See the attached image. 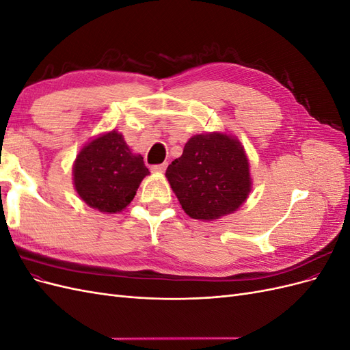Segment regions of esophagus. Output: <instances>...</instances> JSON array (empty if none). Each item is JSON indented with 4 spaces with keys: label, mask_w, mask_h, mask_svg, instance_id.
Returning <instances> with one entry per match:
<instances>
[{
    "label": "esophagus",
    "mask_w": 350,
    "mask_h": 350,
    "mask_svg": "<svg viewBox=\"0 0 350 350\" xmlns=\"http://www.w3.org/2000/svg\"><path fill=\"white\" fill-rule=\"evenodd\" d=\"M167 163H159V165H153L150 169L152 172H165Z\"/></svg>",
    "instance_id": "esophagus-1"
}]
</instances>
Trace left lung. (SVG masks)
Returning <instances> with one entry per match:
<instances>
[{
  "instance_id": "left-lung-1",
  "label": "left lung",
  "mask_w": 350,
  "mask_h": 350,
  "mask_svg": "<svg viewBox=\"0 0 350 350\" xmlns=\"http://www.w3.org/2000/svg\"><path fill=\"white\" fill-rule=\"evenodd\" d=\"M166 178L185 213L203 220L234 213L251 188L242 146L220 133L191 137L167 166Z\"/></svg>"
}]
</instances>
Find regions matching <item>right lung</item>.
<instances>
[{
    "mask_svg": "<svg viewBox=\"0 0 350 350\" xmlns=\"http://www.w3.org/2000/svg\"><path fill=\"white\" fill-rule=\"evenodd\" d=\"M72 174L79 196L90 207L116 213L131 203L149 169L121 134L111 131L83 147Z\"/></svg>",
    "mask_w": 350,
    "mask_h": 350,
    "instance_id": "1",
    "label": "right lung"
}]
</instances>
